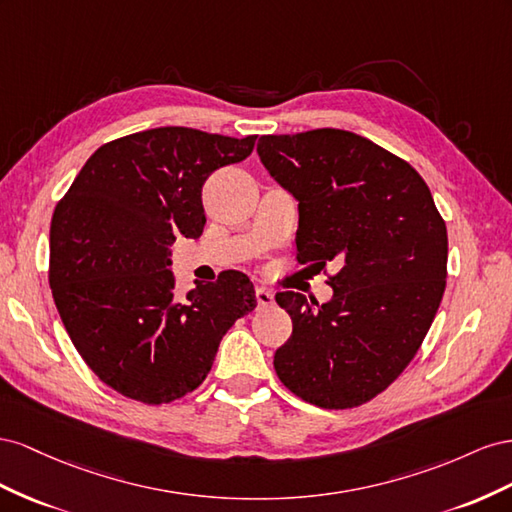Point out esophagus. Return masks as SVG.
<instances>
[{
  "instance_id": "34e87169",
  "label": "esophagus",
  "mask_w": 512,
  "mask_h": 512,
  "mask_svg": "<svg viewBox=\"0 0 512 512\" xmlns=\"http://www.w3.org/2000/svg\"><path fill=\"white\" fill-rule=\"evenodd\" d=\"M255 298H257L259 306H270L274 302V294H272L268 287H257L255 289Z\"/></svg>"
}]
</instances>
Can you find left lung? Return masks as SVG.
I'll return each mask as SVG.
<instances>
[{
	"label": "left lung",
	"mask_w": 512,
	"mask_h": 512,
	"mask_svg": "<svg viewBox=\"0 0 512 512\" xmlns=\"http://www.w3.org/2000/svg\"><path fill=\"white\" fill-rule=\"evenodd\" d=\"M257 154L298 199L300 264L341 266L328 279L332 300L317 309L296 291L276 294L294 332L274 371L306 403L358 407L427 337L446 289V223L410 163L349 130L264 135Z\"/></svg>",
	"instance_id": "left-lung-1"
}]
</instances>
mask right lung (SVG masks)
I'll return each instance as SVG.
<instances>
[{"instance_id":"add662e5","label":"right lung","mask_w":512,"mask_h":512,"mask_svg":"<svg viewBox=\"0 0 512 512\" xmlns=\"http://www.w3.org/2000/svg\"><path fill=\"white\" fill-rule=\"evenodd\" d=\"M255 139L141 130L100 145L57 201L55 306L87 367L128 399L163 405L199 388L225 332L257 306L242 272L227 270L180 300L169 270L175 238L203 233V182L244 160Z\"/></svg>"}]
</instances>
